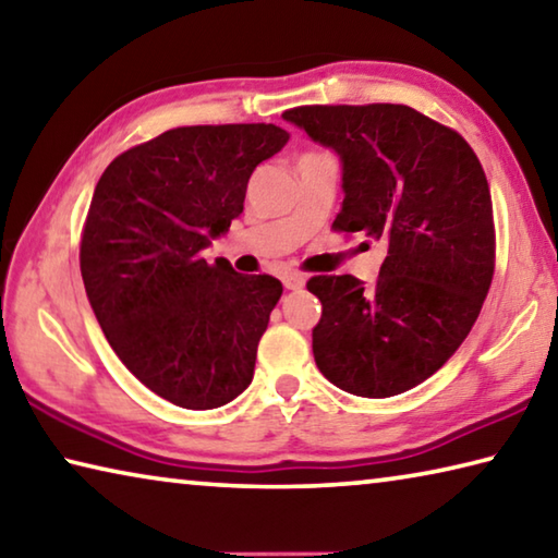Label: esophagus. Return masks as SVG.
I'll return each instance as SVG.
<instances>
[{
  "instance_id": "esophagus-1",
  "label": "esophagus",
  "mask_w": 558,
  "mask_h": 558,
  "mask_svg": "<svg viewBox=\"0 0 558 558\" xmlns=\"http://www.w3.org/2000/svg\"><path fill=\"white\" fill-rule=\"evenodd\" d=\"M305 282H307V278L302 276V272H298V270H290V272H286V276H282V286H286L288 290L305 288Z\"/></svg>"
}]
</instances>
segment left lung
<instances>
[{"label":"left lung","instance_id":"left-lung-1","mask_svg":"<svg viewBox=\"0 0 558 558\" xmlns=\"http://www.w3.org/2000/svg\"><path fill=\"white\" fill-rule=\"evenodd\" d=\"M282 118L342 165L337 231L386 243L379 280L310 278L323 302L317 369L342 391L386 399L456 354L495 270L487 177L456 130L409 106H305Z\"/></svg>","mask_w":558,"mask_h":558}]
</instances>
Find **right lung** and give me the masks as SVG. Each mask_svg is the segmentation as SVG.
Masks as SVG:
<instances>
[{"label": "right lung", "mask_w": 558, "mask_h": 558, "mask_svg": "<svg viewBox=\"0 0 558 558\" xmlns=\"http://www.w3.org/2000/svg\"><path fill=\"white\" fill-rule=\"evenodd\" d=\"M288 140L266 122L174 128L112 159L93 192L81 241L88 302L120 362L169 403L209 411L248 389L282 286L209 263L204 248Z\"/></svg>", "instance_id": "right-lung-1"}]
</instances>
